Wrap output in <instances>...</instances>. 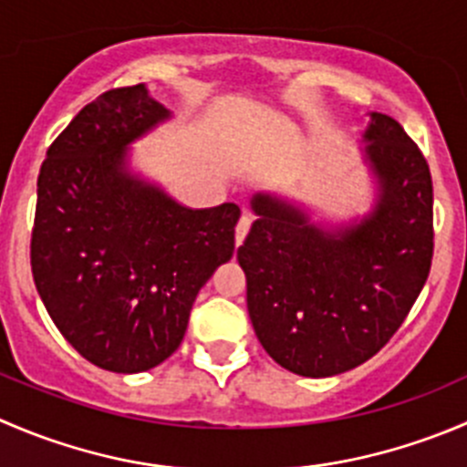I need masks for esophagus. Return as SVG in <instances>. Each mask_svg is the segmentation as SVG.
I'll return each instance as SVG.
<instances>
[{
  "mask_svg": "<svg viewBox=\"0 0 467 467\" xmlns=\"http://www.w3.org/2000/svg\"><path fill=\"white\" fill-rule=\"evenodd\" d=\"M248 230H251V219H248V216H242L237 223V228H234V244H237V246H242V242L246 239Z\"/></svg>",
  "mask_w": 467,
  "mask_h": 467,
  "instance_id": "obj_1",
  "label": "esophagus"
}]
</instances>
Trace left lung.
<instances>
[{"label": "left lung", "mask_w": 467, "mask_h": 467, "mask_svg": "<svg viewBox=\"0 0 467 467\" xmlns=\"http://www.w3.org/2000/svg\"><path fill=\"white\" fill-rule=\"evenodd\" d=\"M360 161L372 184L363 214L328 216L280 192L251 198L255 221L237 260L266 354L298 377L326 379L372 358L427 283L433 187L401 125L369 111Z\"/></svg>", "instance_id": "left-lung-1"}]
</instances>
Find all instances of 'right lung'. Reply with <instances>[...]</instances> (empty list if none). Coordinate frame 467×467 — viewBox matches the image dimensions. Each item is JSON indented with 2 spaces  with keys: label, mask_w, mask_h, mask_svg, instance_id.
I'll list each match as a JSON object with an SVG mask.
<instances>
[{
  "label": "right lung",
  "mask_w": 467,
  "mask_h": 467,
  "mask_svg": "<svg viewBox=\"0 0 467 467\" xmlns=\"http://www.w3.org/2000/svg\"><path fill=\"white\" fill-rule=\"evenodd\" d=\"M173 111L146 84L86 104L38 175L31 271L49 317L88 363L139 374L182 342L198 292L234 253L239 205L175 201L132 146Z\"/></svg>",
  "instance_id": "obj_1"
}]
</instances>
